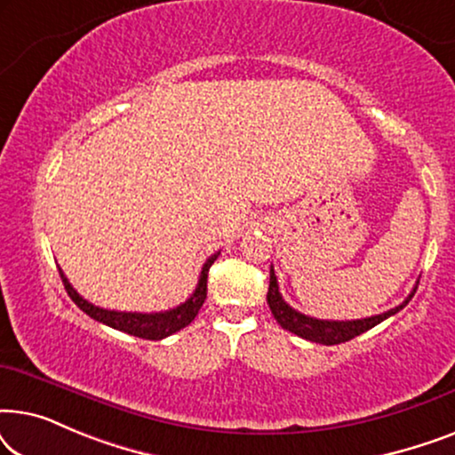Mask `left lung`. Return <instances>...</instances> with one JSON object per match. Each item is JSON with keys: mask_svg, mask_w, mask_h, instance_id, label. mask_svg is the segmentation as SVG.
Returning a JSON list of instances; mask_svg holds the SVG:
<instances>
[{"mask_svg": "<svg viewBox=\"0 0 455 455\" xmlns=\"http://www.w3.org/2000/svg\"><path fill=\"white\" fill-rule=\"evenodd\" d=\"M416 288L410 291V296L403 300L400 307L387 310V313L369 316V319H356V321H323V319H315V316L302 315L290 307L288 302L283 300L282 294H279V285H277V277L275 271H269V291H267V302H269V308L275 321L282 325L283 329H288L298 338L308 339V341H316V344L323 346H335V344H344V341H350L356 335L369 331L379 323L389 319L391 315L400 313V310L406 307V304L412 300Z\"/></svg>", "mask_w": 455, "mask_h": 455, "instance_id": "left-lung-1", "label": "left lung"}]
</instances>
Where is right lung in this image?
Wrapping results in <instances>:
<instances>
[{
    "mask_svg": "<svg viewBox=\"0 0 455 455\" xmlns=\"http://www.w3.org/2000/svg\"><path fill=\"white\" fill-rule=\"evenodd\" d=\"M220 257V252L211 254L207 259V263L203 265L201 277H198L196 290L192 291V296L188 300L180 304L176 308L164 310V313H120V310H108V308H99L95 304H91L89 300H84L83 296L78 294L76 290L72 288V283L68 282V277L64 275V271L60 269V277L64 282V288L68 291V296L72 298V302L76 307L95 319L103 325L114 327L117 331L130 333L134 338H142V339H164L167 335L180 331L186 325H190L195 321V316L201 310L204 298H207V277H209V269L211 265L215 263V259Z\"/></svg>",
    "mask_w": 455,
    "mask_h": 455,
    "instance_id": "right-lung-1",
    "label": "right lung"
}]
</instances>
